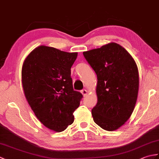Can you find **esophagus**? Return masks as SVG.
<instances>
[{
  "label": "esophagus",
  "instance_id": "obj_1",
  "mask_svg": "<svg viewBox=\"0 0 159 159\" xmlns=\"http://www.w3.org/2000/svg\"><path fill=\"white\" fill-rule=\"evenodd\" d=\"M81 93H82L83 96H86L87 95V91L86 89L81 90Z\"/></svg>",
  "mask_w": 159,
  "mask_h": 159
}]
</instances>
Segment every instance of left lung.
Listing matches in <instances>:
<instances>
[{
	"label": "left lung",
	"mask_w": 159,
	"mask_h": 159,
	"mask_svg": "<svg viewBox=\"0 0 159 159\" xmlns=\"http://www.w3.org/2000/svg\"><path fill=\"white\" fill-rule=\"evenodd\" d=\"M83 55L97 75L98 102L92 110L94 122L104 130H116L135 107L139 80L137 64L126 49L114 42Z\"/></svg>",
	"instance_id": "1"
}]
</instances>
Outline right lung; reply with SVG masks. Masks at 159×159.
Instances as JSON below:
<instances>
[{
	"label": "right lung",
	"instance_id": "add662e5",
	"mask_svg": "<svg viewBox=\"0 0 159 159\" xmlns=\"http://www.w3.org/2000/svg\"><path fill=\"white\" fill-rule=\"evenodd\" d=\"M77 55L40 46L23 63L22 83L26 99L37 118L55 132L63 131L73 123V113L83 98L74 90L70 76Z\"/></svg>",
	"mask_w": 159,
	"mask_h": 159
}]
</instances>
